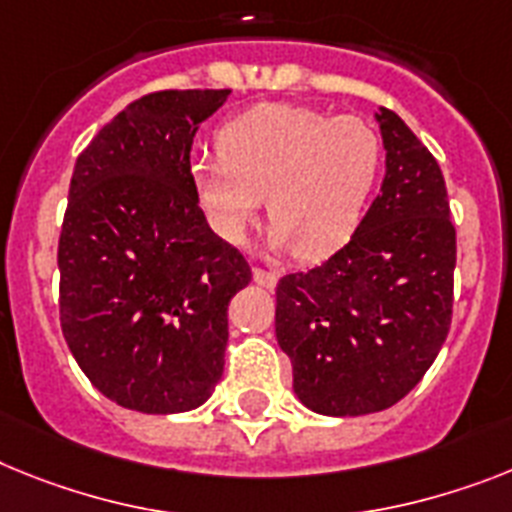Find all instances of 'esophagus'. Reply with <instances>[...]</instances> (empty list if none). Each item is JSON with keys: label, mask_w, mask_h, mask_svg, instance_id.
I'll return each mask as SVG.
<instances>
[{"label": "esophagus", "mask_w": 512, "mask_h": 512, "mask_svg": "<svg viewBox=\"0 0 512 512\" xmlns=\"http://www.w3.org/2000/svg\"><path fill=\"white\" fill-rule=\"evenodd\" d=\"M252 278H255V283L265 286V289H273V286H276V283H278V273H276V270L255 268V270H252Z\"/></svg>", "instance_id": "34e87169"}]
</instances>
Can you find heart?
Instances as JSON below:
<instances>
[{
	"label": "heart",
	"mask_w": 512,
	"mask_h": 512,
	"mask_svg": "<svg viewBox=\"0 0 512 512\" xmlns=\"http://www.w3.org/2000/svg\"><path fill=\"white\" fill-rule=\"evenodd\" d=\"M216 161H197L192 195L223 242L242 244L268 203L273 244L315 263L351 242L382 171V140L359 117L263 103L226 122Z\"/></svg>",
	"instance_id": "b5f03b06"
}]
</instances>
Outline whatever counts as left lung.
<instances>
[{
	"label": "left lung",
	"mask_w": 512,
	"mask_h": 512,
	"mask_svg": "<svg viewBox=\"0 0 512 512\" xmlns=\"http://www.w3.org/2000/svg\"><path fill=\"white\" fill-rule=\"evenodd\" d=\"M388 169L362 226L276 289L294 393L325 416L390 409L416 388L453 320L455 226L435 156L395 111L377 114Z\"/></svg>",
	"instance_id": "obj_1"
}]
</instances>
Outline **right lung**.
Segmentation results:
<instances>
[{
    "label": "right lung",
    "instance_id": "1",
    "mask_svg": "<svg viewBox=\"0 0 512 512\" xmlns=\"http://www.w3.org/2000/svg\"><path fill=\"white\" fill-rule=\"evenodd\" d=\"M231 90L137 98L77 156L59 234V320L88 380L145 414L197 409L216 390L229 302L252 278L192 195L200 124Z\"/></svg>",
    "mask_w": 512,
    "mask_h": 512
}]
</instances>
